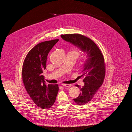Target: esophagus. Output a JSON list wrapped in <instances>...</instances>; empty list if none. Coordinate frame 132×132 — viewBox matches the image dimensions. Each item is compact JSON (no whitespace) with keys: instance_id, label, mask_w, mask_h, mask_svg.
<instances>
[{"instance_id":"obj_1","label":"esophagus","mask_w":132,"mask_h":132,"mask_svg":"<svg viewBox=\"0 0 132 132\" xmlns=\"http://www.w3.org/2000/svg\"><path fill=\"white\" fill-rule=\"evenodd\" d=\"M63 87H67V88H70L71 87V85L69 84H62V85Z\"/></svg>"}]
</instances>
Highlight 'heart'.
<instances>
[{
    "label": "heart",
    "instance_id": "b5f03b06",
    "mask_svg": "<svg viewBox=\"0 0 132 132\" xmlns=\"http://www.w3.org/2000/svg\"><path fill=\"white\" fill-rule=\"evenodd\" d=\"M73 52L75 53H76V54L78 56L79 55V54H80L79 51L78 49H74L73 51Z\"/></svg>",
    "mask_w": 132,
    "mask_h": 132
}]
</instances>
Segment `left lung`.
I'll return each instance as SVG.
<instances>
[{
	"label": "left lung",
	"instance_id": "8db88e82",
	"mask_svg": "<svg viewBox=\"0 0 132 132\" xmlns=\"http://www.w3.org/2000/svg\"><path fill=\"white\" fill-rule=\"evenodd\" d=\"M62 38L77 46L85 53L87 57L84 65L81 77L84 78V86L80 89L79 95L73 99L77 104L84 105L93 98L102 85L105 73L103 55L96 43L88 37L79 34H62Z\"/></svg>",
	"mask_w": 132,
	"mask_h": 132
}]
</instances>
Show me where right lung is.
Segmentation results:
<instances>
[{
	"mask_svg": "<svg viewBox=\"0 0 132 132\" xmlns=\"http://www.w3.org/2000/svg\"><path fill=\"white\" fill-rule=\"evenodd\" d=\"M59 40L37 44L28 53L23 64L22 75L25 88L34 103L44 109L53 105L59 90L58 85H47L43 75L48 54Z\"/></svg>",
	"mask_w": 132,
	"mask_h": 132,
	"instance_id": "1",
	"label": "right lung"
}]
</instances>
